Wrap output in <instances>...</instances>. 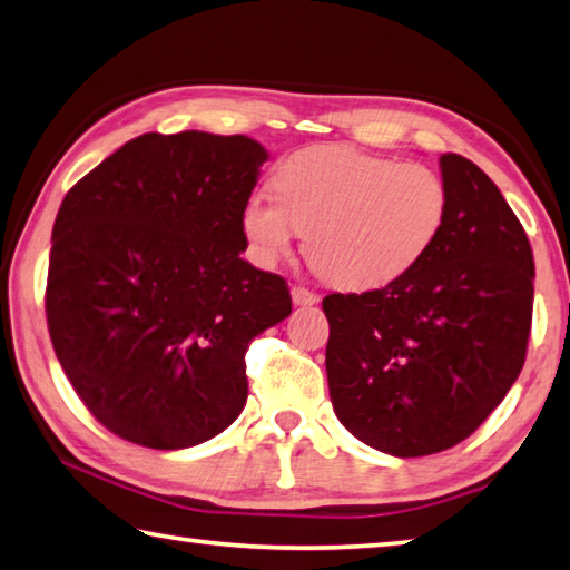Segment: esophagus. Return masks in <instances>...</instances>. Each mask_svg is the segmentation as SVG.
Masks as SVG:
<instances>
[{"instance_id":"esophagus-1","label":"esophagus","mask_w":570,"mask_h":570,"mask_svg":"<svg viewBox=\"0 0 570 570\" xmlns=\"http://www.w3.org/2000/svg\"><path fill=\"white\" fill-rule=\"evenodd\" d=\"M292 302L296 306H314V304H318V296L314 292H308V288H304V286H294Z\"/></svg>"}]
</instances>
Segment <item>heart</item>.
I'll use <instances>...</instances> for the list:
<instances>
[{
    "instance_id": "obj_1",
    "label": "heart",
    "mask_w": 570,
    "mask_h": 570,
    "mask_svg": "<svg viewBox=\"0 0 570 570\" xmlns=\"http://www.w3.org/2000/svg\"><path fill=\"white\" fill-rule=\"evenodd\" d=\"M254 194L242 226L254 256L274 264L304 232L308 264L344 288H379L409 274L446 224L449 189L436 169L351 147L294 151Z\"/></svg>"
}]
</instances>
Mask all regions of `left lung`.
<instances>
[{"instance_id":"1","label":"left lung","mask_w":570,"mask_h":570,"mask_svg":"<svg viewBox=\"0 0 570 570\" xmlns=\"http://www.w3.org/2000/svg\"><path fill=\"white\" fill-rule=\"evenodd\" d=\"M446 224L384 288L328 294L326 376L338 421L399 459L446 451L519 379L533 316V252L485 174L443 154Z\"/></svg>"}]
</instances>
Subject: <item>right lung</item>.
I'll return each instance as SVG.
<instances>
[{
    "instance_id": "right-lung-1",
    "label": "right lung",
    "mask_w": 570,
    "mask_h": 570,
    "mask_svg": "<svg viewBox=\"0 0 570 570\" xmlns=\"http://www.w3.org/2000/svg\"><path fill=\"white\" fill-rule=\"evenodd\" d=\"M266 159L244 134H141L61 202L45 296L51 346L119 439L189 449L242 413L246 348L292 314L284 278L242 258V212Z\"/></svg>"
}]
</instances>
